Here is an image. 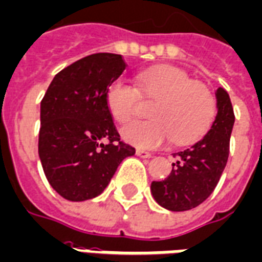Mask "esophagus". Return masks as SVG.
I'll use <instances>...</instances> for the list:
<instances>
[{
  "label": "esophagus",
  "instance_id": "esophagus-1",
  "mask_svg": "<svg viewBox=\"0 0 262 262\" xmlns=\"http://www.w3.org/2000/svg\"><path fill=\"white\" fill-rule=\"evenodd\" d=\"M137 156L142 157V159H150V157H152V153L146 152V150H142V149H137Z\"/></svg>",
  "mask_w": 262,
  "mask_h": 262
}]
</instances>
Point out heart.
I'll use <instances>...</instances> for the list:
<instances>
[{"label":"heart","mask_w":262,"mask_h":262,"mask_svg":"<svg viewBox=\"0 0 262 262\" xmlns=\"http://www.w3.org/2000/svg\"><path fill=\"white\" fill-rule=\"evenodd\" d=\"M138 94L153 99L150 120L127 124L123 138L138 147H157L170 137L176 145H189L207 133L217 113L215 96L206 84L192 80L174 66L143 70L137 76V88L124 80H115L106 90V106L120 124L133 119Z\"/></svg>","instance_id":"obj_1"}]
</instances>
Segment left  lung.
<instances>
[{
    "instance_id": "8db88e82",
    "label": "left lung",
    "mask_w": 262,
    "mask_h": 262,
    "mask_svg": "<svg viewBox=\"0 0 262 262\" xmlns=\"http://www.w3.org/2000/svg\"><path fill=\"white\" fill-rule=\"evenodd\" d=\"M215 95L218 112L211 128L194 145L174 153L177 160L166 180L152 182L153 198L167 210L186 211L203 203L227 166L235 113L224 88H218Z\"/></svg>"
}]
</instances>
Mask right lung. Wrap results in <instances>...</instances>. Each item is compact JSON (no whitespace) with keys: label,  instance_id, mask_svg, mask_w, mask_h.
Returning a JSON list of instances; mask_svg holds the SVG:
<instances>
[{"label":"right lung","instance_id":"1","mask_svg":"<svg viewBox=\"0 0 262 262\" xmlns=\"http://www.w3.org/2000/svg\"><path fill=\"white\" fill-rule=\"evenodd\" d=\"M125 68L121 55H90L60 70L45 92L38 155L47 180L62 198L82 202L99 196L120 163L135 153L120 139L105 99Z\"/></svg>","mask_w":262,"mask_h":262}]
</instances>
